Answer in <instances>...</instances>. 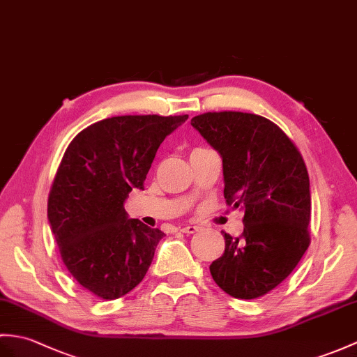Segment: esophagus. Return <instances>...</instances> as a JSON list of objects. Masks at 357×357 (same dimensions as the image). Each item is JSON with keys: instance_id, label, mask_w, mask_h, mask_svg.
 <instances>
[{"instance_id": "34e87169", "label": "esophagus", "mask_w": 357, "mask_h": 357, "mask_svg": "<svg viewBox=\"0 0 357 357\" xmlns=\"http://www.w3.org/2000/svg\"><path fill=\"white\" fill-rule=\"evenodd\" d=\"M199 229H201V227H197V225H185V227L179 228L181 233H184V234H195Z\"/></svg>"}]
</instances>
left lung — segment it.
<instances>
[{
	"label": "left lung",
	"mask_w": 357,
	"mask_h": 357,
	"mask_svg": "<svg viewBox=\"0 0 357 357\" xmlns=\"http://www.w3.org/2000/svg\"><path fill=\"white\" fill-rule=\"evenodd\" d=\"M192 126L222 158L227 204L242 210L243 234L225 237L210 264L228 295L254 300L291 273L310 243V182L301 153L277 124L255 114L206 112Z\"/></svg>",
	"instance_id": "obj_1"
}]
</instances>
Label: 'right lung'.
<instances>
[{
    "label": "right lung",
    "mask_w": 357,
    "mask_h": 357,
    "mask_svg": "<svg viewBox=\"0 0 357 357\" xmlns=\"http://www.w3.org/2000/svg\"><path fill=\"white\" fill-rule=\"evenodd\" d=\"M188 115H121L91 124L66 147L48 196V222L66 269L86 291L117 300L139 284L161 229L129 219L124 202L164 138Z\"/></svg>",
    "instance_id": "1"
}]
</instances>
